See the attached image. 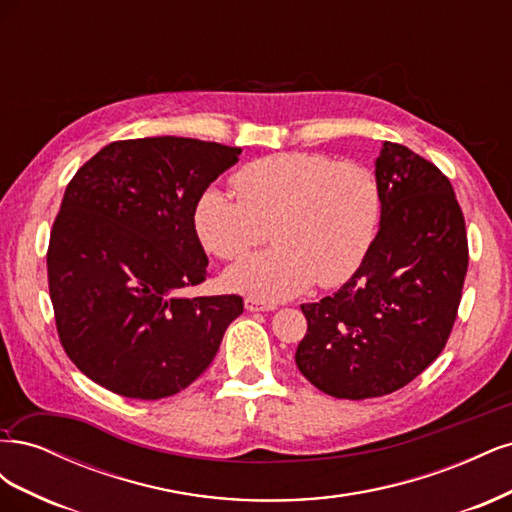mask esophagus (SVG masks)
<instances>
[{"instance_id":"obj_1","label":"esophagus","mask_w":512,"mask_h":512,"mask_svg":"<svg viewBox=\"0 0 512 512\" xmlns=\"http://www.w3.org/2000/svg\"><path fill=\"white\" fill-rule=\"evenodd\" d=\"M245 309L247 312H273L275 305L273 303H265L260 299H254V297H247L245 299Z\"/></svg>"}]
</instances>
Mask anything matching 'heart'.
Instances as JSON below:
<instances>
[{"instance_id":"heart-1","label":"heart","mask_w":512,"mask_h":512,"mask_svg":"<svg viewBox=\"0 0 512 512\" xmlns=\"http://www.w3.org/2000/svg\"><path fill=\"white\" fill-rule=\"evenodd\" d=\"M235 198L209 185L192 220L205 250L235 260L265 239L273 247L241 258L224 273L230 290L284 301L348 282L365 262L382 222V192L363 164L286 151L247 162L232 175Z\"/></svg>"}]
</instances>
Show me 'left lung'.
<instances>
[{
	"label": "left lung",
	"mask_w": 512,
	"mask_h": 512,
	"mask_svg": "<svg viewBox=\"0 0 512 512\" xmlns=\"http://www.w3.org/2000/svg\"><path fill=\"white\" fill-rule=\"evenodd\" d=\"M382 222L350 280L301 305V374L339 399L389 395L446 346L468 271L466 222L448 181L412 149L384 141L376 158Z\"/></svg>",
	"instance_id": "1"
}]
</instances>
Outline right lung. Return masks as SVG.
Here are the masks:
<instances>
[{"instance_id": "obj_1", "label": "right lung", "mask_w": 512, "mask_h": 512, "mask_svg": "<svg viewBox=\"0 0 512 512\" xmlns=\"http://www.w3.org/2000/svg\"><path fill=\"white\" fill-rule=\"evenodd\" d=\"M239 156L196 138H134L100 149L68 183L46 254L49 292L61 346L104 389L130 399L183 391L243 314L237 294H181L209 265L196 198Z\"/></svg>"}]
</instances>
